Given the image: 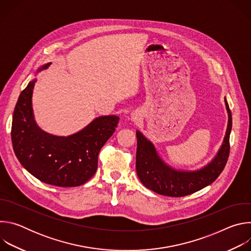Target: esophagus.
<instances>
[{
    "label": "esophagus",
    "mask_w": 251,
    "mask_h": 251,
    "mask_svg": "<svg viewBox=\"0 0 251 251\" xmlns=\"http://www.w3.org/2000/svg\"><path fill=\"white\" fill-rule=\"evenodd\" d=\"M132 119H133V120H136V119H137V117H136L135 115H133V116H132Z\"/></svg>",
    "instance_id": "34e87169"
}]
</instances>
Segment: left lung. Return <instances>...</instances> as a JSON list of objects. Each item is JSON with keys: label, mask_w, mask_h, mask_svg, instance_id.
<instances>
[{"label": "left lung", "mask_w": 251, "mask_h": 251, "mask_svg": "<svg viewBox=\"0 0 251 251\" xmlns=\"http://www.w3.org/2000/svg\"><path fill=\"white\" fill-rule=\"evenodd\" d=\"M226 105L228 125L224 144L213 161L200 171L177 172L167 167L159 158L152 143L137 131L136 171L141 183L157 194L180 198L194 194L216 181L226 165L230 150L229 135L232 118L226 99Z\"/></svg>", "instance_id": "8db88e82"}]
</instances>
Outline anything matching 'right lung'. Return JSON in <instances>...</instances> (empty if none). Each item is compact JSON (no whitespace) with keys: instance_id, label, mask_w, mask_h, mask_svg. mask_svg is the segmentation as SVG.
Returning a JSON list of instances; mask_svg holds the SVG:
<instances>
[{"instance_id":"add662e5","label":"right lung","mask_w":251,"mask_h":251,"mask_svg":"<svg viewBox=\"0 0 251 251\" xmlns=\"http://www.w3.org/2000/svg\"><path fill=\"white\" fill-rule=\"evenodd\" d=\"M46 64L44 68H48ZM35 80L22 91L12 122L14 152L23 167L40 181L57 187H77L95 174L100 149L115 132L119 117L96 118L67 137L50 135L34 123L31 94Z\"/></svg>"}]
</instances>
